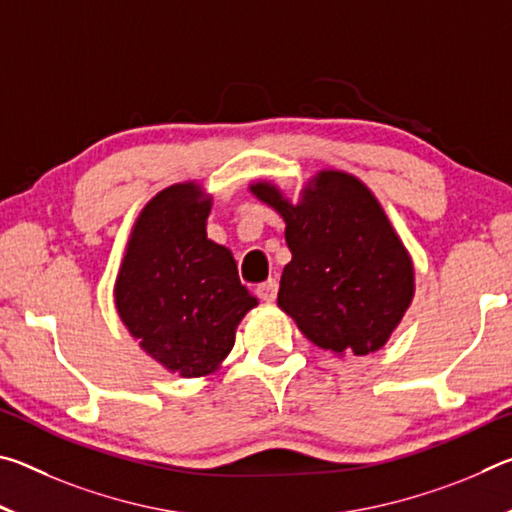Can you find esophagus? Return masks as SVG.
<instances>
[{
	"label": "esophagus",
	"instance_id": "34e87169",
	"mask_svg": "<svg viewBox=\"0 0 512 512\" xmlns=\"http://www.w3.org/2000/svg\"><path fill=\"white\" fill-rule=\"evenodd\" d=\"M277 287H280V284H277L275 277H273V280H266L264 284H259V287L255 289L257 298L264 300V302H273L277 298Z\"/></svg>",
	"mask_w": 512,
	"mask_h": 512
}]
</instances>
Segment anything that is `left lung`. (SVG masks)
<instances>
[{"label":"left lung","instance_id":"8db88e82","mask_svg":"<svg viewBox=\"0 0 512 512\" xmlns=\"http://www.w3.org/2000/svg\"><path fill=\"white\" fill-rule=\"evenodd\" d=\"M250 189L287 221L280 309L318 348L379 350L413 298V264L370 189L343 171H320L298 205L268 183Z\"/></svg>","mask_w":512,"mask_h":512}]
</instances>
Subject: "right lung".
Returning a JSON list of instances; mask_svg holds the SVG:
<instances>
[{
  "mask_svg": "<svg viewBox=\"0 0 512 512\" xmlns=\"http://www.w3.org/2000/svg\"><path fill=\"white\" fill-rule=\"evenodd\" d=\"M210 205L194 183L155 196L135 223L115 287L128 332L180 377L216 370L239 320L257 305L230 250L207 239Z\"/></svg>",
  "mask_w": 512,
  "mask_h": 512,
  "instance_id": "1",
  "label": "right lung"
}]
</instances>
